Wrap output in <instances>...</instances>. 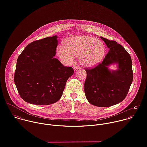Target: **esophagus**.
Returning <instances> with one entry per match:
<instances>
[{"label":"esophagus","mask_w":147,"mask_h":147,"mask_svg":"<svg viewBox=\"0 0 147 147\" xmlns=\"http://www.w3.org/2000/svg\"><path fill=\"white\" fill-rule=\"evenodd\" d=\"M73 69H74V70H77V69H78L80 68L79 66H77V65H73Z\"/></svg>","instance_id":"1"}]
</instances>
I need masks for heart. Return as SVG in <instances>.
<instances>
[{"label":"heart","mask_w":147,"mask_h":147,"mask_svg":"<svg viewBox=\"0 0 147 147\" xmlns=\"http://www.w3.org/2000/svg\"><path fill=\"white\" fill-rule=\"evenodd\" d=\"M57 52L59 57L67 63L73 61V56H79L80 62L82 65L92 67L102 60L105 47L102 42L98 38L81 36L67 39L65 47L59 46Z\"/></svg>","instance_id":"1"}]
</instances>
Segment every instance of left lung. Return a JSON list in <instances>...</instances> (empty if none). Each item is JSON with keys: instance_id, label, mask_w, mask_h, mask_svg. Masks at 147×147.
Instances as JSON below:
<instances>
[{"instance_id": "left-lung-1", "label": "left lung", "mask_w": 147, "mask_h": 147, "mask_svg": "<svg viewBox=\"0 0 147 147\" xmlns=\"http://www.w3.org/2000/svg\"><path fill=\"white\" fill-rule=\"evenodd\" d=\"M100 38L109 50L101 63L94 68H86L84 91L91 104L109 107L126 97L133 79L132 61L130 54L117 42ZM114 63L118 69L109 70L108 67Z\"/></svg>"}]
</instances>
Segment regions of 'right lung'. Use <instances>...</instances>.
<instances>
[{
	"instance_id": "right-lung-1",
	"label": "right lung",
	"mask_w": 147,
	"mask_h": 147,
	"mask_svg": "<svg viewBox=\"0 0 147 147\" xmlns=\"http://www.w3.org/2000/svg\"><path fill=\"white\" fill-rule=\"evenodd\" d=\"M57 36L47 37L28 44L19 55L14 82L24 100L36 105H48L61 98L71 67L63 65L54 57Z\"/></svg>"
}]
</instances>
